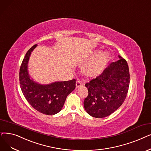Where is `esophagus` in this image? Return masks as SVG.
I'll return each instance as SVG.
<instances>
[{"label":"esophagus","mask_w":151,"mask_h":151,"mask_svg":"<svg viewBox=\"0 0 151 151\" xmlns=\"http://www.w3.org/2000/svg\"><path fill=\"white\" fill-rule=\"evenodd\" d=\"M83 83L80 81H76V88H79V87H81L83 86Z\"/></svg>","instance_id":"34e87169"}]
</instances>
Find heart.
<instances>
[{
	"label": "heart",
	"instance_id": "b5f03b06",
	"mask_svg": "<svg viewBox=\"0 0 151 151\" xmlns=\"http://www.w3.org/2000/svg\"><path fill=\"white\" fill-rule=\"evenodd\" d=\"M109 58V54L105 52L94 60L85 64L82 68L83 73L87 76L94 77L101 74Z\"/></svg>",
	"mask_w": 151,
	"mask_h": 151
}]
</instances>
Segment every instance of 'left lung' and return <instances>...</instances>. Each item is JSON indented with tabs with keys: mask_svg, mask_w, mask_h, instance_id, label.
<instances>
[{
	"mask_svg": "<svg viewBox=\"0 0 151 151\" xmlns=\"http://www.w3.org/2000/svg\"><path fill=\"white\" fill-rule=\"evenodd\" d=\"M111 63L101 75L85 84L88 95L84 101L86 112L95 118L106 117L125 100L129 85L127 62L121 56Z\"/></svg>",
	"mask_w": 151,
	"mask_h": 151,
	"instance_id": "obj_1",
	"label": "left lung"
}]
</instances>
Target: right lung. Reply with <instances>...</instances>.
<instances>
[{
	"mask_svg": "<svg viewBox=\"0 0 151 151\" xmlns=\"http://www.w3.org/2000/svg\"><path fill=\"white\" fill-rule=\"evenodd\" d=\"M36 46L35 44L28 50L21 65L19 73L21 89L26 99L38 112L48 115H55L62 110L67 97L75 89L76 80L43 85L31 80L28 71V62L31 52Z\"/></svg>",
	"mask_w": 151,
	"mask_h": 151,
	"instance_id": "add662e5",
	"label": "right lung"
}]
</instances>
